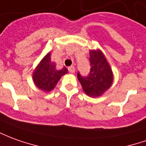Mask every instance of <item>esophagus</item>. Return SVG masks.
<instances>
[{
  "instance_id": "34e87169",
  "label": "esophagus",
  "mask_w": 146,
  "mask_h": 146,
  "mask_svg": "<svg viewBox=\"0 0 146 146\" xmlns=\"http://www.w3.org/2000/svg\"><path fill=\"white\" fill-rule=\"evenodd\" d=\"M68 71L70 72V73H75V68L74 66H71V67H68Z\"/></svg>"
}]
</instances>
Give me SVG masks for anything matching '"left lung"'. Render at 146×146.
<instances>
[{
	"mask_svg": "<svg viewBox=\"0 0 146 146\" xmlns=\"http://www.w3.org/2000/svg\"><path fill=\"white\" fill-rule=\"evenodd\" d=\"M90 71L83 77L78 72V79L83 91L91 97H99L113 83V72L104 54L99 49L90 51Z\"/></svg>",
	"mask_w": 146,
	"mask_h": 146,
	"instance_id": "obj_1",
	"label": "left lung"
}]
</instances>
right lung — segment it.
<instances>
[{
  "instance_id": "obj_1",
  "label": "right lung",
  "mask_w": 146,
  "mask_h": 146,
  "mask_svg": "<svg viewBox=\"0 0 146 146\" xmlns=\"http://www.w3.org/2000/svg\"><path fill=\"white\" fill-rule=\"evenodd\" d=\"M67 72L65 67L61 70L56 69V63L51 60V53L48 52L33 71V82L40 90L49 92L55 88L61 77Z\"/></svg>"
}]
</instances>
